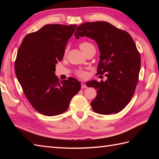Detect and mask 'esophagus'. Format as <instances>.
Instances as JSON below:
<instances>
[{
	"label": "esophagus",
	"mask_w": 159,
	"mask_h": 159,
	"mask_svg": "<svg viewBox=\"0 0 159 159\" xmlns=\"http://www.w3.org/2000/svg\"><path fill=\"white\" fill-rule=\"evenodd\" d=\"M86 87H87V85H85V84L82 83H81V88L83 89V88H86Z\"/></svg>",
	"instance_id": "esophagus-1"
}]
</instances>
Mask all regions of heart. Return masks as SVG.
<instances>
[{
  "label": "heart",
  "instance_id": "obj_1",
  "mask_svg": "<svg viewBox=\"0 0 159 159\" xmlns=\"http://www.w3.org/2000/svg\"><path fill=\"white\" fill-rule=\"evenodd\" d=\"M90 46H92V45L89 42H83L80 44V49H83V48H86V47ZM77 74H78V76L80 78H85L87 76V72L84 70L79 71V72H77Z\"/></svg>",
  "mask_w": 159,
  "mask_h": 159
}]
</instances>
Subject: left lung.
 Returning <instances> with one entry per match:
<instances>
[{"mask_svg": "<svg viewBox=\"0 0 159 159\" xmlns=\"http://www.w3.org/2000/svg\"><path fill=\"white\" fill-rule=\"evenodd\" d=\"M76 39L86 36L95 40L100 52L98 74L107 79L87 82L89 87L96 89L97 96L92 102L97 113H117L129 103L139 80L140 54L128 33L107 22L81 24L77 27Z\"/></svg>", "mask_w": 159, "mask_h": 159, "instance_id": "obj_1", "label": "left lung"}]
</instances>
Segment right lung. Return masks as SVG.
I'll use <instances>...</instances> for the list:
<instances>
[{
  "label": "right lung",
  "mask_w": 159,
  "mask_h": 159,
  "mask_svg": "<svg viewBox=\"0 0 159 159\" xmlns=\"http://www.w3.org/2000/svg\"><path fill=\"white\" fill-rule=\"evenodd\" d=\"M76 28V25H45L26 35L18 49L16 77L29 102L44 116L65 112L80 89L78 80L70 77L61 81L55 74L56 64L63 59L67 43Z\"/></svg>",
  "instance_id": "add662e5"
}]
</instances>
